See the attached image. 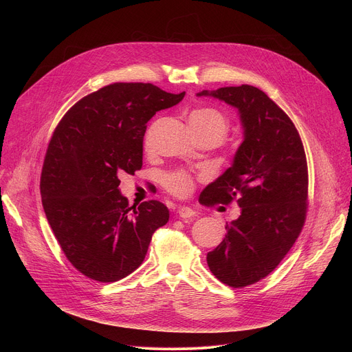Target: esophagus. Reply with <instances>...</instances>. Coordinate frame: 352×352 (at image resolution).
I'll use <instances>...</instances> for the list:
<instances>
[{
  "label": "esophagus",
  "instance_id": "34e87169",
  "mask_svg": "<svg viewBox=\"0 0 352 352\" xmlns=\"http://www.w3.org/2000/svg\"><path fill=\"white\" fill-rule=\"evenodd\" d=\"M178 216L182 219V220H189L192 219L193 216H196V212L188 206H181L178 209Z\"/></svg>",
  "mask_w": 352,
  "mask_h": 352
}]
</instances>
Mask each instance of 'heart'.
Wrapping results in <instances>:
<instances>
[{"label": "heart", "instance_id": "b5f03b06", "mask_svg": "<svg viewBox=\"0 0 352 352\" xmlns=\"http://www.w3.org/2000/svg\"><path fill=\"white\" fill-rule=\"evenodd\" d=\"M189 122L196 124L202 128L216 131L221 138L226 135L228 124L226 117L214 109H199L189 117ZM164 186L177 196H186L193 188L192 178L184 171H175L163 177Z\"/></svg>", "mask_w": 352, "mask_h": 352}]
</instances>
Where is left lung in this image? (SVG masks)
<instances>
[{"instance_id": "obj_1", "label": "left lung", "mask_w": 352, "mask_h": 352, "mask_svg": "<svg viewBox=\"0 0 352 352\" xmlns=\"http://www.w3.org/2000/svg\"><path fill=\"white\" fill-rule=\"evenodd\" d=\"M196 96H210L236 109L243 129L231 167L199 196L204 205H228L236 199L241 208L206 258L221 283L241 288L270 274L302 230L308 197L305 150L289 117L258 87L230 86Z\"/></svg>"}]
</instances>
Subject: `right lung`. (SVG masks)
Listing matches in <instances>:
<instances>
[{"instance_id":"obj_1","label":"right lung","mask_w":352,"mask_h":352,"mask_svg":"<svg viewBox=\"0 0 352 352\" xmlns=\"http://www.w3.org/2000/svg\"><path fill=\"white\" fill-rule=\"evenodd\" d=\"M152 83H113L69 109L48 143L40 193L47 221L68 261L86 277L118 281L143 262L167 206H129L120 177L142 168L146 124L178 104Z\"/></svg>"}]
</instances>
